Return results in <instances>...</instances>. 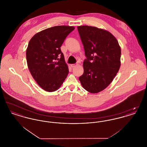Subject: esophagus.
Wrapping results in <instances>:
<instances>
[{"label": "esophagus", "mask_w": 147, "mask_h": 147, "mask_svg": "<svg viewBox=\"0 0 147 147\" xmlns=\"http://www.w3.org/2000/svg\"><path fill=\"white\" fill-rule=\"evenodd\" d=\"M77 65V64H71L70 66H71V68H74V67H75Z\"/></svg>", "instance_id": "esophagus-1"}]
</instances>
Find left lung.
Masks as SVG:
<instances>
[{"instance_id":"obj_1","label":"left lung","mask_w":147,"mask_h":147,"mask_svg":"<svg viewBox=\"0 0 147 147\" xmlns=\"http://www.w3.org/2000/svg\"><path fill=\"white\" fill-rule=\"evenodd\" d=\"M86 58L79 78L84 89L98 93L110 84L121 65V47L110 32L90 26H78Z\"/></svg>"}]
</instances>
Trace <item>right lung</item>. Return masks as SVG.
<instances>
[{
	"mask_svg": "<svg viewBox=\"0 0 147 147\" xmlns=\"http://www.w3.org/2000/svg\"><path fill=\"white\" fill-rule=\"evenodd\" d=\"M74 30L69 26H56L35 34L28 43L26 59L29 70L45 91L58 90L69 73L61 47Z\"/></svg>",
	"mask_w": 147,
	"mask_h": 147,
	"instance_id": "1",
	"label": "right lung"
}]
</instances>
